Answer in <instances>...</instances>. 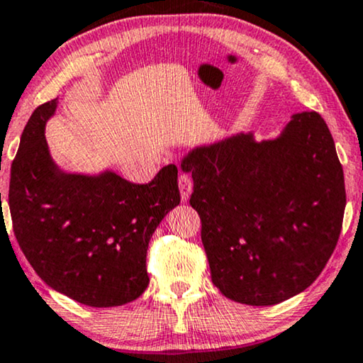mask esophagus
I'll return each instance as SVG.
<instances>
[{
    "mask_svg": "<svg viewBox=\"0 0 363 363\" xmlns=\"http://www.w3.org/2000/svg\"><path fill=\"white\" fill-rule=\"evenodd\" d=\"M179 191H181L182 201L186 203L192 192V179L189 177V174H179Z\"/></svg>",
    "mask_w": 363,
    "mask_h": 363,
    "instance_id": "obj_1",
    "label": "esophagus"
}]
</instances>
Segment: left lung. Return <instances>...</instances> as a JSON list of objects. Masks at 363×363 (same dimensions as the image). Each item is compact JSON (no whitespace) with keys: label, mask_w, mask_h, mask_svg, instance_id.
<instances>
[{"label":"left lung","mask_w":363,"mask_h":363,"mask_svg":"<svg viewBox=\"0 0 363 363\" xmlns=\"http://www.w3.org/2000/svg\"><path fill=\"white\" fill-rule=\"evenodd\" d=\"M192 174L211 278L238 303L268 306L323 272L342 231L343 169L327 123L295 113L273 140L238 134L182 159Z\"/></svg>","instance_id":"1"}]
</instances>
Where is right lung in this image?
<instances>
[{"mask_svg":"<svg viewBox=\"0 0 363 363\" xmlns=\"http://www.w3.org/2000/svg\"><path fill=\"white\" fill-rule=\"evenodd\" d=\"M55 108L57 99L36 107L13 159L8 203L16 241L53 290L95 308L125 305L147 288L149 241L181 203L177 167H162L149 184L112 171H60L45 139Z\"/></svg>","mask_w":363,"mask_h":363,"instance_id":"1","label":"right lung"}]
</instances>
